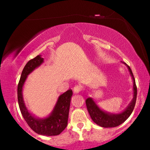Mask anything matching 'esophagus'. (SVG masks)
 Returning <instances> with one entry per match:
<instances>
[{"mask_svg":"<svg viewBox=\"0 0 150 150\" xmlns=\"http://www.w3.org/2000/svg\"><path fill=\"white\" fill-rule=\"evenodd\" d=\"M82 89V87L81 85H75L73 87V92L75 93H79Z\"/></svg>","mask_w":150,"mask_h":150,"instance_id":"obj_1","label":"esophagus"}]
</instances>
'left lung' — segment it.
<instances>
[{
	"mask_svg": "<svg viewBox=\"0 0 150 150\" xmlns=\"http://www.w3.org/2000/svg\"><path fill=\"white\" fill-rule=\"evenodd\" d=\"M128 66L129 71L133 80V90H134V97L131 103L129 104L126 109L123 112L118 113V114H111L104 112L97 106L92 98H88L85 101L86 106H87L88 112L90 115L91 118L93 121L97 124L98 125L104 128H112V127H116L123 123L125 120L128 119V118L130 116L134 107H135L136 99H137V86L135 84V77L133 76V74L130 66L124 63Z\"/></svg>",
	"mask_w": 150,
	"mask_h": 150,
	"instance_id": "left-lung-1",
	"label": "left lung"
}]
</instances>
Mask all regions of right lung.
<instances>
[{
	"instance_id": "1",
	"label": "right lung",
	"mask_w": 150,
	"mask_h": 150,
	"mask_svg": "<svg viewBox=\"0 0 150 150\" xmlns=\"http://www.w3.org/2000/svg\"><path fill=\"white\" fill-rule=\"evenodd\" d=\"M44 58L40 56H36L27 62L22 70L18 85L19 107L24 119L34 132L42 135H58L64 130L68 125L70 99L73 95L72 89H69L60 96L53 112L49 117L44 119H39L32 116V114L27 111L22 98V86L27 76L36 68L42 64Z\"/></svg>"
}]
</instances>
